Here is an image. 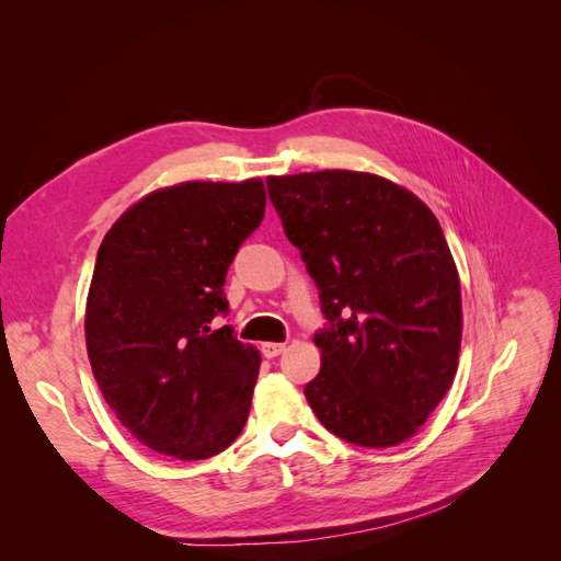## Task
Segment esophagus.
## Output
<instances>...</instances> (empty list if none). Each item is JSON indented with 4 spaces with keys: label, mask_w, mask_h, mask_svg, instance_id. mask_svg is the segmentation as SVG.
Wrapping results in <instances>:
<instances>
[{
    "label": "esophagus",
    "mask_w": 561,
    "mask_h": 561,
    "mask_svg": "<svg viewBox=\"0 0 561 561\" xmlns=\"http://www.w3.org/2000/svg\"><path fill=\"white\" fill-rule=\"evenodd\" d=\"M283 351H285V344H278V342H266V344H262L264 358H276V355H280Z\"/></svg>",
    "instance_id": "obj_1"
}]
</instances>
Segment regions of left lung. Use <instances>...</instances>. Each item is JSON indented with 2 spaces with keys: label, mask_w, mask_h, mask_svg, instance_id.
I'll return each instance as SVG.
<instances>
[{
  "label": "left lung",
  "mask_w": 561,
  "mask_h": 561,
  "mask_svg": "<svg viewBox=\"0 0 561 561\" xmlns=\"http://www.w3.org/2000/svg\"><path fill=\"white\" fill-rule=\"evenodd\" d=\"M285 236L316 280L330 330L307 383L313 414L358 447L419 433L458 369L461 280L431 208L358 171L266 178Z\"/></svg>",
  "instance_id": "8db88e82"
}]
</instances>
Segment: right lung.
<instances>
[{"label": "right lung", "mask_w": 561, "mask_h": 561, "mask_svg": "<svg viewBox=\"0 0 561 561\" xmlns=\"http://www.w3.org/2000/svg\"><path fill=\"white\" fill-rule=\"evenodd\" d=\"M264 182H180L116 219L87 299L93 377L124 428L163 456L201 461L241 435L260 351L210 320L229 309V264L260 227Z\"/></svg>", "instance_id": "add662e5"}]
</instances>
